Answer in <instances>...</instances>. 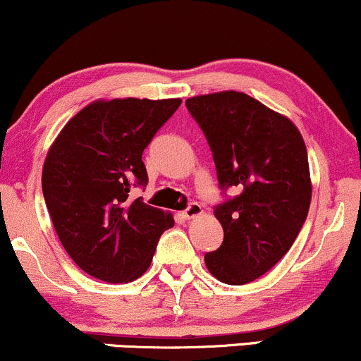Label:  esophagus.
<instances>
[{
  "label": "esophagus",
  "mask_w": 361,
  "mask_h": 361,
  "mask_svg": "<svg viewBox=\"0 0 361 361\" xmlns=\"http://www.w3.org/2000/svg\"><path fill=\"white\" fill-rule=\"evenodd\" d=\"M202 212H204L202 205L197 204V202H192V204H190L183 210V214H181V215H183V219H195V217H198V215H200Z\"/></svg>",
  "instance_id": "34e87169"
}]
</instances>
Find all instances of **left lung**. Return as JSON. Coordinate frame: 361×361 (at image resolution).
<instances>
[{
	"label": "left lung",
	"mask_w": 361,
	"mask_h": 361,
	"mask_svg": "<svg viewBox=\"0 0 361 361\" xmlns=\"http://www.w3.org/2000/svg\"><path fill=\"white\" fill-rule=\"evenodd\" d=\"M185 105L209 142L222 193L241 190L214 207L224 241L205 264L224 283H250L287 255L307 219L312 185L304 139L287 117L239 91Z\"/></svg>",
	"instance_id": "obj_1"
}]
</instances>
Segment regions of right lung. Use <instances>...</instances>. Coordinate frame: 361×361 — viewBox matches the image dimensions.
<instances>
[{
  "label": "right lung",
  "instance_id": "1",
  "mask_svg": "<svg viewBox=\"0 0 361 361\" xmlns=\"http://www.w3.org/2000/svg\"><path fill=\"white\" fill-rule=\"evenodd\" d=\"M181 105L171 100L93 102L49 149L42 192L62 246L82 271L109 283L144 275L173 215L132 198L147 185L142 152Z\"/></svg>",
  "mask_w": 361,
  "mask_h": 361
}]
</instances>
